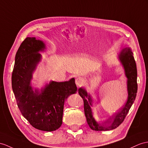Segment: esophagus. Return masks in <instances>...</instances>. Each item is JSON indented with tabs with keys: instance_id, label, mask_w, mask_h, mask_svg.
Wrapping results in <instances>:
<instances>
[{
	"instance_id": "34e87169",
	"label": "esophagus",
	"mask_w": 148,
	"mask_h": 148,
	"mask_svg": "<svg viewBox=\"0 0 148 148\" xmlns=\"http://www.w3.org/2000/svg\"><path fill=\"white\" fill-rule=\"evenodd\" d=\"M75 84L78 86H81L84 84V80L82 77H78L75 79Z\"/></svg>"
}]
</instances>
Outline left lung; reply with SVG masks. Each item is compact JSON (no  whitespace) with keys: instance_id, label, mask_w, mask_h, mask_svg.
<instances>
[{"instance_id":"obj_1","label":"left lung","mask_w":148,"mask_h":148,"mask_svg":"<svg viewBox=\"0 0 148 148\" xmlns=\"http://www.w3.org/2000/svg\"><path fill=\"white\" fill-rule=\"evenodd\" d=\"M119 59L124 67L125 75L127 78V86L128 98L125 105L120 110L116 113L112 118L108 121L103 122H97L92 113V99L90 95L84 88L78 89V93L84 100V112L86 121L89 127L93 131H110L117 128L122 122L127 114L129 109L134 103L137 91H138V84H137V68L131 48H125L120 52Z\"/></svg>"}]
</instances>
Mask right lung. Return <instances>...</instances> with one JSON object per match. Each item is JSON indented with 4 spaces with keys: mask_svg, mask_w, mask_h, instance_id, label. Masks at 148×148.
<instances>
[{
    "mask_svg": "<svg viewBox=\"0 0 148 148\" xmlns=\"http://www.w3.org/2000/svg\"><path fill=\"white\" fill-rule=\"evenodd\" d=\"M44 42L27 37L21 43L15 57L12 74V87L17 106L23 116L34 128L53 131L62 124L64 100L76 93L75 78L69 81L50 82L39 92L32 88V73L41 60Z\"/></svg>",
    "mask_w": 148,
    "mask_h": 148,
    "instance_id": "add662e5",
    "label": "right lung"
}]
</instances>
